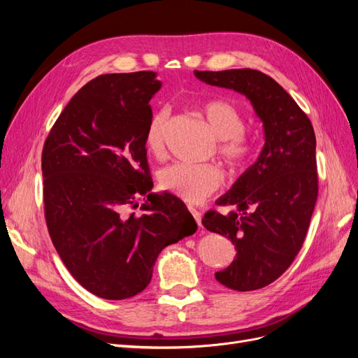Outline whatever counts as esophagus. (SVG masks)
<instances>
[{
    "label": "esophagus",
    "mask_w": 358,
    "mask_h": 358,
    "mask_svg": "<svg viewBox=\"0 0 358 358\" xmlns=\"http://www.w3.org/2000/svg\"><path fill=\"white\" fill-rule=\"evenodd\" d=\"M189 209V212L192 213V216H194V220H196V222H197V225L199 227H201V213L196 209V208H188Z\"/></svg>",
    "instance_id": "obj_1"
}]
</instances>
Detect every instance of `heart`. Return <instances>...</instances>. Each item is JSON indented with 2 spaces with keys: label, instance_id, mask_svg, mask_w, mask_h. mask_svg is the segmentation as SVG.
I'll return each instance as SVG.
<instances>
[{
  "label": "heart",
  "instance_id": "obj_1",
  "mask_svg": "<svg viewBox=\"0 0 358 358\" xmlns=\"http://www.w3.org/2000/svg\"><path fill=\"white\" fill-rule=\"evenodd\" d=\"M201 116L218 138L220 154L231 166H242L251 155V146L242 137L245 117L236 106L224 100H213L201 106ZM170 112L158 110L148 124L145 134L146 149L152 155L164 152ZM159 187L188 203H201L220 189L222 171L209 164H171L159 171Z\"/></svg>",
  "mask_w": 358,
  "mask_h": 358
}]
</instances>
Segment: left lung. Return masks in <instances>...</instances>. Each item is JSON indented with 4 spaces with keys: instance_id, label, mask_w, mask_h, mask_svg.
I'll use <instances>...</instances> for the list:
<instances>
[{
    "instance_id": "obj_1",
    "label": "left lung",
    "mask_w": 358,
    "mask_h": 358,
    "mask_svg": "<svg viewBox=\"0 0 358 358\" xmlns=\"http://www.w3.org/2000/svg\"><path fill=\"white\" fill-rule=\"evenodd\" d=\"M196 78L251 101L263 122L264 146L252 166L216 200L201 224L233 242L236 258L216 272L220 284L252 291L272 284L294 262L318 197L317 140L309 117L270 76L251 69L199 71Z\"/></svg>"
}]
</instances>
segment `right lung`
<instances>
[{"label": "right lung", "instance_id": "right-lung-1", "mask_svg": "<svg viewBox=\"0 0 358 358\" xmlns=\"http://www.w3.org/2000/svg\"><path fill=\"white\" fill-rule=\"evenodd\" d=\"M161 85L155 71L99 76L76 92L43 148L52 243L73 278L106 300L142 292L162 249L197 230L182 200L150 192L145 134ZM140 195L145 213L127 215Z\"/></svg>", "mask_w": 358, "mask_h": 358}]
</instances>
